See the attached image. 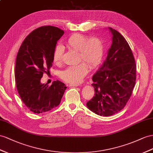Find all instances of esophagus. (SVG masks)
Returning a JSON list of instances; mask_svg holds the SVG:
<instances>
[{"instance_id":"esophagus-1","label":"esophagus","mask_w":153,"mask_h":153,"mask_svg":"<svg viewBox=\"0 0 153 153\" xmlns=\"http://www.w3.org/2000/svg\"><path fill=\"white\" fill-rule=\"evenodd\" d=\"M79 85L78 84H70V87H78Z\"/></svg>"}]
</instances>
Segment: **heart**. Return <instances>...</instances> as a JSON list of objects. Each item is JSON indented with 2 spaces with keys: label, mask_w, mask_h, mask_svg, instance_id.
<instances>
[{
  "label": "heart",
  "mask_w": 153,
  "mask_h": 153,
  "mask_svg": "<svg viewBox=\"0 0 153 153\" xmlns=\"http://www.w3.org/2000/svg\"><path fill=\"white\" fill-rule=\"evenodd\" d=\"M68 48L79 51L80 61L86 62L91 68H95L101 63L103 57L104 46L102 41L97 37H92L79 33H75L69 37L65 42ZM64 50L61 46H57L54 49L53 60L56 65L62 62ZM85 62V63H86ZM84 62L70 66L61 72V77L70 84H78L88 72V65Z\"/></svg>",
  "instance_id": "1"
}]
</instances>
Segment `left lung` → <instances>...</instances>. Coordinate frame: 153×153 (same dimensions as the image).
Returning a JSON list of instances; mask_svg holds the SVG:
<instances>
[{"label":"left lung","instance_id":"8db88e82","mask_svg":"<svg viewBox=\"0 0 153 153\" xmlns=\"http://www.w3.org/2000/svg\"><path fill=\"white\" fill-rule=\"evenodd\" d=\"M112 44L103 65L92 76L94 96L87 103L95 114L112 116L121 111L131 96L136 65L128 42L117 31L108 28Z\"/></svg>","mask_w":153,"mask_h":153}]
</instances>
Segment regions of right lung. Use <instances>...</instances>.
I'll return each instance as SVG.
<instances>
[{
    "label": "right lung",
    "mask_w": 153,
    "mask_h": 153,
    "mask_svg": "<svg viewBox=\"0 0 153 153\" xmlns=\"http://www.w3.org/2000/svg\"><path fill=\"white\" fill-rule=\"evenodd\" d=\"M64 31L52 26H41L27 36L19 50L15 68L16 87L22 102L30 111L40 114L59 105L66 87L59 81L42 84L43 74L52 67L57 41Z\"/></svg>",
    "instance_id": "right-lung-1"
}]
</instances>
